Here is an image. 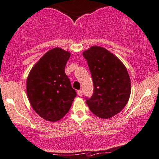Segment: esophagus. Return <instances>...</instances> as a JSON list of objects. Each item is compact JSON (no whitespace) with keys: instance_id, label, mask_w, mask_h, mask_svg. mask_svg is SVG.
Listing matches in <instances>:
<instances>
[{"instance_id":"obj_1","label":"esophagus","mask_w":159,"mask_h":159,"mask_svg":"<svg viewBox=\"0 0 159 159\" xmlns=\"http://www.w3.org/2000/svg\"><path fill=\"white\" fill-rule=\"evenodd\" d=\"M77 94H78V96H80V97H81V96H82V94H83V92H82V90H81V89L78 90V91H77Z\"/></svg>"}]
</instances>
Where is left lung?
Here are the masks:
<instances>
[{"label":"left lung","instance_id":"left-lung-1","mask_svg":"<svg viewBox=\"0 0 159 159\" xmlns=\"http://www.w3.org/2000/svg\"><path fill=\"white\" fill-rule=\"evenodd\" d=\"M94 84V93L86 100L98 117L109 119L120 113L128 102L131 85L124 64L106 48L92 46L83 52Z\"/></svg>","mask_w":159,"mask_h":159}]
</instances>
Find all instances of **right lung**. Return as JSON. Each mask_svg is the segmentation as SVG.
Listing matches in <instances>:
<instances>
[{
    "instance_id": "1",
    "label": "right lung",
    "mask_w": 159,
    "mask_h": 159,
    "mask_svg": "<svg viewBox=\"0 0 159 159\" xmlns=\"http://www.w3.org/2000/svg\"><path fill=\"white\" fill-rule=\"evenodd\" d=\"M70 56L69 51L54 48L40 58L28 75L26 92L30 104L47 121L63 118L76 97L65 72Z\"/></svg>"
}]
</instances>
